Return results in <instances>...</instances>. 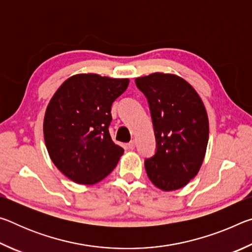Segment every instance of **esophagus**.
Segmentation results:
<instances>
[{"mask_svg":"<svg viewBox=\"0 0 252 252\" xmlns=\"http://www.w3.org/2000/svg\"><path fill=\"white\" fill-rule=\"evenodd\" d=\"M127 148H129L130 150H133V149L135 148V141H134V140H132L131 142L127 143Z\"/></svg>","mask_w":252,"mask_h":252,"instance_id":"1","label":"esophagus"}]
</instances>
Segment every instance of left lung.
<instances>
[{"instance_id": "8db88e82", "label": "left lung", "mask_w": 252, "mask_h": 252, "mask_svg": "<svg viewBox=\"0 0 252 252\" xmlns=\"http://www.w3.org/2000/svg\"><path fill=\"white\" fill-rule=\"evenodd\" d=\"M147 96L157 141L144 162L150 181L162 191L181 189L197 176L209 140L207 110L197 91L181 76L149 74L135 79Z\"/></svg>"}]
</instances>
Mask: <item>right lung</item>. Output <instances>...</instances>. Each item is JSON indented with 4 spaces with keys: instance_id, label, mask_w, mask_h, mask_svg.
I'll return each mask as SVG.
<instances>
[{
    "instance_id": "obj_1",
    "label": "right lung",
    "mask_w": 252,
    "mask_h": 252,
    "mask_svg": "<svg viewBox=\"0 0 252 252\" xmlns=\"http://www.w3.org/2000/svg\"><path fill=\"white\" fill-rule=\"evenodd\" d=\"M129 79L95 73L70 76L46 106L43 134L49 156L60 171L79 185H94L116 168L123 148L109 133L111 105Z\"/></svg>"
}]
</instances>
